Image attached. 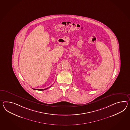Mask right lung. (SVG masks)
I'll list each match as a JSON object with an SVG mask.
<instances>
[{"instance_id":"right-lung-1","label":"right lung","mask_w":130,"mask_h":130,"mask_svg":"<svg viewBox=\"0 0 130 130\" xmlns=\"http://www.w3.org/2000/svg\"><path fill=\"white\" fill-rule=\"evenodd\" d=\"M52 86H50V87H48V88H45L44 89H34V90H39V91H44V90H46V89H47L49 88V87H51Z\"/></svg>"}]
</instances>
